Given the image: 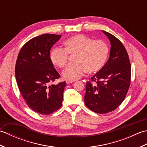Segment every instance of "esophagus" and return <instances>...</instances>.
<instances>
[{
  "instance_id": "1",
  "label": "esophagus",
  "mask_w": 147,
  "mask_h": 147,
  "mask_svg": "<svg viewBox=\"0 0 147 147\" xmlns=\"http://www.w3.org/2000/svg\"><path fill=\"white\" fill-rule=\"evenodd\" d=\"M74 81H66V83H67V85H69V84L72 83H74Z\"/></svg>"
}]
</instances>
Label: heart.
I'll return each instance as SVG.
<instances>
[{
    "mask_svg": "<svg viewBox=\"0 0 147 147\" xmlns=\"http://www.w3.org/2000/svg\"><path fill=\"white\" fill-rule=\"evenodd\" d=\"M64 48L54 47L50 52V60L59 68L65 66L69 55H74V64L62 72V77L67 81L79 79L86 72L95 74L100 71L107 62L109 47L102 40H92L82 34L69 37L63 43Z\"/></svg>",
    "mask_w": 147,
    "mask_h": 147,
    "instance_id": "b5f03b06",
    "label": "heart"
}]
</instances>
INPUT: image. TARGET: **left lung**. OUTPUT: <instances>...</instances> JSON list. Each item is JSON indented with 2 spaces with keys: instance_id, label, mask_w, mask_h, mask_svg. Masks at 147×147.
<instances>
[{
  "instance_id": "left-lung-1",
  "label": "left lung",
  "mask_w": 147,
  "mask_h": 147,
  "mask_svg": "<svg viewBox=\"0 0 147 147\" xmlns=\"http://www.w3.org/2000/svg\"><path fill=\"white\" fill-rule=\"evenodd\" d=\"M111 42L110 56L86 86L85 104L98 114L113 111L124 101L130 86L131 64L126 50L112 34L102 31Z\"/></svg>"
}]
</instances>
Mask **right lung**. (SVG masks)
Returning <instances> with one entry per match:
<instances>
[{
    "instance_id": "1",
    "label": "right lung",
    "mask_w": 147,
    "mask_h": 147,
    "mask_svg": "<svg viewBox=\"0 0 147 147\" xmlns=\"http://www.w3.org/2000/svg\"><path fill=\"white\" fill-rule=\"evenodd\" d=\"M61 35L43 34L26 42L19 53L15 76L21 94L28 107L48 115L60 108L66 83L50 85L60 75L50 60L52 47Z\"/></svg>"
}]
</instances>
